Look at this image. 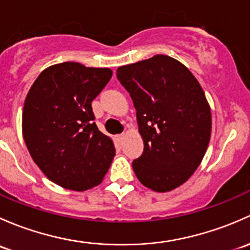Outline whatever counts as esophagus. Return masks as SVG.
I'll return each mask as SVG.
<instances>
[{"instance_id": "obj_1", "label": "esophagus", "mask_w": 250, "mask_h": 250, "mask_svg": "<svg viewBox=\"0 0 250 250\" xmlns=\"http://www.w3.org/2000/svg\"><path fill=\"white\" fill-rule=\"evenodd\" d=\"M124 138H125L124 135H119V136H118V141H119V142H123V140H124Z\"/></svg>"}]
</instances>
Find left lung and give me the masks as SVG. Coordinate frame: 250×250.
Segmentation results:
<instances>
[{
	"instance_id": "8db88e82",
	"label": "left lung",
	"mask_w": 250,
	"mask_h": 250,
	"mask_svg": "<svg viewBox=\"0 0 250 250\" xmlns=\"http://www.w3.org/2000/svg\"><path fill=\"white\" fill-rule=\"evenodd\" d=\"M117 77L137 115L143 154L133 160L144 187L167 192L184 184L201 164L212 131V114L194 74L167 55L120 66Z\"/></svg>"
}]
</instances>
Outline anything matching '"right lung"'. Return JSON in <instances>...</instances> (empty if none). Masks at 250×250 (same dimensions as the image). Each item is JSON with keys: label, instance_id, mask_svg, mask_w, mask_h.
Here are the masks:
<instances>
[{"label": "right lung", "instance_id": "add662e5", "mask_svg": "<svg viewBox=\"0 0 250 250\" xmlns=\"http://www.w3.org/2000/svg\"><path fill=\"white\" fill-rule=\"evenodd\" d=\"M112 74L79 62L56 63L42 71L27 92L24 141L41 171L65 189L99 185L114 158V143L97 128L91 107Z\"/></svg>", "mask_w": 250, "mask_h": 250}]
</instances>
